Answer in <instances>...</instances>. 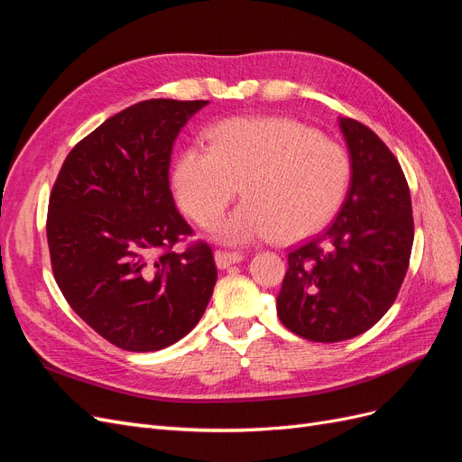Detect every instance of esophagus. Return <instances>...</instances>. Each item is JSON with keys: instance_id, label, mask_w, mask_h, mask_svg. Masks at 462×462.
Instances as JSON below:
<instances>
[{"instance_id": "34e87169", "label": "esophagus", "mask_w": 462, "mask_h": 462, "mask_svg": "<svg viewBox=\"0 0 462 462\" xmlns=\"http://www.w3.org/2000/svg\"><path fill=\"white\" fill-rule=\"evenodd\" d=\"M214 258H216V263H217L219 270H226V268H229V265L239 263V262L245 260L243 254H239V253H227V250H216Z\"/></svg>"}]
</instances>
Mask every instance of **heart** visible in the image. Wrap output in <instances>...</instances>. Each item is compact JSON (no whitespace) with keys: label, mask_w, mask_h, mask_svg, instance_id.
I'll return each instance as SVG.
<instances>
[{"label":"heart","mask_w":462,"mask_h":462,"mask_svg":"<svg viewBox=\"0 0 462 462\" xmlns=\"http://www.w3.org/2000/svg\"><path fill=\"white\" fill-rule=\"evenodd\" d=\"M190 144L173 167L180 208L212 227L241 185L245 200L223 219L216 239L245 246L275 236L300 241L337 212L351 180L348 153L306 125L285 117H233Z\"/></svg>","instance_id":"b5f03b06"}]
</instances>
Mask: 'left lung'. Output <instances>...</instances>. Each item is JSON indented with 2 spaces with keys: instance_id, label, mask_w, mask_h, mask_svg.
<instances>
[{
  "instance_id": "left-lung-1",
  "label": "left lung",
  "mask_w": 462,
  "mask_h": 462,
  "mask_svg": "<svg viewBox=\"0 0 462 462\" xmlns=\"http://www.w3.org/2000/svg\"><path fill=\"white\" fill-rule=\"evenodd\" d=\"M351 185L337 217L289 253L277 295L282 324L316 343L368 331L395 302L414 241L412 204L397 158L366 125L339 117Z\"/></svg>"
}]
</instances>
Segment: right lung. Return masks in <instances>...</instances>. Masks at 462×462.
I'll return each mask as SVG.
<instances>
[{"label": "right lung", "mask_w": 462, "mask_h": 462, "mask_svg": "<svg viewBox=\"0 0 462 462\" xmlns=\"http://www.w3.org/2000/svg\"><path fill=\"white\" fill-rule=\"evenodd\" d=\"M208 102H138L69 152L48 206L53 277L71 309L125 351L183 339L214 292L212 248L194 243L170 189L179 131Z\"/></svg>", "instance_id": "add662e5"}]
</instances>
